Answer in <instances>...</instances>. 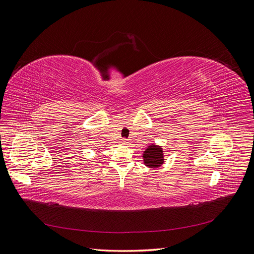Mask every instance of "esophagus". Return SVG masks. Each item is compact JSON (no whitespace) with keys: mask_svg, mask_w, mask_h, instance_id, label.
<instances>
[{"mask_svg":"<svg viewBox=\"0 0 254 254\" xmlns=\"http://www.w3.org/2000/svg\"><path fill=\"white\" fill-rule=\"evenodd\" d=\"M123 144H126L127 143V139H122V141H121Z\"/></svg>","mask_w":254,"mask_h":254,"instance_id":"1","label":"esophagus"}]
</instances>
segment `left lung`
<instances>
[{
  "mask_svg": "<svg viewBox=\"0 0 254 254\" xmlns=\"http://www.w3.org/2000/svg\"><path fill=\"white\" fill-rule=\"evenodd\" d=\"M144 159V164L151 168L159 167L163 164L164 159H163V150L160 146L151 144L148 146V148H146L143 155Z\"/></svg>",
  "mask_w": 254,
  "mask_h": 254,
  "instance_id": "left-lung-1",
  "label": "left lung"
}]
</instances>
